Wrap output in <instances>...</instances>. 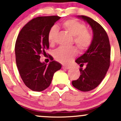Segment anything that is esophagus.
<instances>
[{"label":"esophagus","mask_w":121,"mask_h":121,"mask_svg":"<svg viewBox=\"0 0 121 121\" xmlns=\"http://www.w3.org/2000/svg\"><path fill=\"white\" fill-rule=\"evenodd\" d=\"M62 69H70V66H65V65H63V66H62Z\"/></svg>","instance_id":"esophagus-1"}]
</instances>
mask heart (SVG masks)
Returning a JSON list of instances; mask_svg holds the SVG:
<instances>
[{
	"mask_svg": "<svg viewBox=\"0 0 121 121\" xmlns=\"http://www.w3.org/2000/svg\"><path fill=\"white\" fill-rule=\"evenodd\" d=\"M62 27L65 31L73 37V41L79 49L81 51L87 49L92 42L93 37L91 33L86 30L84 24L74 19H70L64 22ZM58 34V29L56 26H52L48 35V39L51 45L55 44ZM77 54V50L74 47L69 48H60L55 52V58L63 64H68Z\"/></svg>",
	"mask_w": 121,
	"mask_h": 121,
	"instance_id": "heart-1",
	"label": "heart"
}]
</instances>
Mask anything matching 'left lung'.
<instances>
[{
    "label": "left lung",
    "mask_w": 121,
    "mask_h": 121,
    "mask_svg": "<svg viewBox=\"0 0 121 121\" xmlns=\"http://www.w3.org/2000/svg\"><path fill=\"white\" fill-rule=\"evenodd\" d=\"M77 17L90 25L93 36L88 49L75 61L81 67L86 64V68L80 69L81 75L72 85L80 91H88L98 86L105 77L110 63V45L106 31L99 23L86 16Z\"/></svg>",
    "instance_id": "8db88e82"
}]
</instances>
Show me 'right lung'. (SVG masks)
<instances>
[{"instance_id": "right-lung-1", "label": "right lung", "mask_w": 121, "mask_h": 121, "mask_svg": "<svg viewBox=\"0 0 121 121\" xmlns=\"http://www.w3.org/2000/svg\"><path fill=\"white\" fill-rule=\"evenodd\" d=\"M58 16H41L32 19L20 30L15 44L16 65L24 84L30 90L41 91L51 84L53 76L61 64L53 60L48 64L40 61L49 47L48 35L60 19Z\"/></svg>"}]
</instances>
